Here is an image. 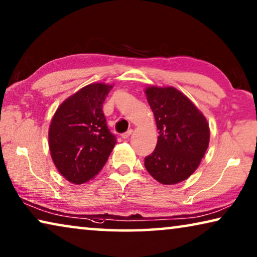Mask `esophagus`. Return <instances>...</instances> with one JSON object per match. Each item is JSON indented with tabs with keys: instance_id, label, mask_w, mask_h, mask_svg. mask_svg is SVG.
Instances as JSON below:
<instances>
[{
	"instance_id": "esophagus-1",
	"label": "esophagus",
	"mask_w": 257,
	"mask_h": 257,
	"mask_svg": "<svg viewBox=\"0 0 257 257\" xmlns=\"http://www.w3.org/2000/svg\"><path fill=\"white\" fill-rule=\"evenodd\" d=\"M132 134H133V129H129L128 130V132H125V133H123V134H122V139H128V137L130 136V135H132Z\"/></svg>"
}]
</instances>
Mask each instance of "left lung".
Masks as SVG:
<instances>
[{"label":"left lung","instance_id":"8db88e82","mask_svg":"<svg viewBox=\"0 0 257 257\" xmlns=\"http://www.w3.org/2000/svg\"><path fill=\"white\" fill-rule=\"evenodd\" d=\"M158 128V142L144 165L163 185H175L196 171L209 145L210 130L204 115L174 87L145 90Z\"/></svg>","mask_w":257,"mask_h":257}]
</instances>
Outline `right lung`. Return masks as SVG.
<instances>
[{"instance_id": "right-lung-1", "label": "right lung", "mask_w": 257, "mask_h": 257, "mask_svg": "<svg viewBox=\"0 0 257 257\" xmlns=\"http://www.w3.org/2000/svg\"><path fill=\"white\" fill-rule=\"evenodd\" d=\"M112 85L90 84L60 105L49 127V150L61 174L75 185L93 179L108 159L116 137L102 112Z\"/></svg>"}]
</instances>
